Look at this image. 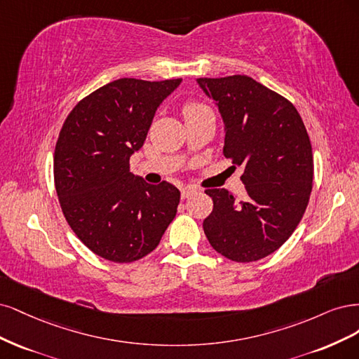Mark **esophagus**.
I'll list each match as a JSON object with an SVG mask.
<instances>
[{
	"label": "esophagus",
	"mask_w": 359,
	"mask_h": 359,
	"mask_svg": "<svg viewBox=\"0 0 359 359\" xmlns=\"http://www.w3.org/2000/svg\"><path fill=\"white\" fill-rule=\"evenodd\" d=\"M180 192H182V198H188V196H191V195L198 192V189H195V188H192V187H184V188H182Z\"/></svg>",
	"instance_id": "esophagus-1"
}]
</instances>
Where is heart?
<instances>
[{
    "label": "heart",
    "mask_w": 359,
    "mask_h": 359,
    "mask_svg": "<svg viewBox=\"0 0 359 359\" xmlns=\"http://www.w3.org/2000/svg\"><path fill=\"white\" fill-rule=\"evenodd\" d=\"M204 110H209L205 106H203V104L200 102H195V101H189L183 106L182 111H183V116L184 118H189V116H194V114H198Z\"/></svg>",
    "instance_id": "1"
}]
</instances>
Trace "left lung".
<instances>
[{
	"label": "left lung",
	"instance_id": "1",
	"mask_svg": "<svg viewBox=\"0 0 359 359\" xmlns=\"http://www.w3.org/2000/svg\"><path fill=\"white\" fill-rule=\"evenodd\" d=\"M196 82L221 111L224 155L243 167L246 195L205 189L213 210L204 219L212 248L236 262L271 255L291 237L309 204L313 154L294 104L249 76L200 77Z\"/></svg>",
	"mask_w": 359,
	"mask_h": 359
}]
</instances>
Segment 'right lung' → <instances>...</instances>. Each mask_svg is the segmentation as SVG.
I'll return each mask as SVG.
<instances>
[{"label":"right lung","instance_id":"add662e5","mask_svg":"<svg viewBox=\"0 0 359 359\" xmlns=\"http://www.w3.org/2000/svg\"><path fill=\"white\" fill-rule=\"evenodd\" d=\"M180 82L118 79L80 100L62 125L53 156L57 198L79 240L104 259H142L176 216L179 189L134 176L130 156Z\"/></svg>","mask_w":359,"mask_h":359}]
</instances>
